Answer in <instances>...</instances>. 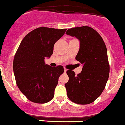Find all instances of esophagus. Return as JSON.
Wrapping results in <instances>:
<instances>
[{
    "label": "esophagus",
    "instance_id": "34e87169",
    "mask_svg": "<svg viewBox=\"0 0 125 125\" xmlns=\"http://www.w3.org/2000/svg\"><path fill=\"white\" fill-rule=\"evenodd\" d=\"M64 72H66V71H67V69H66V68H64Z\"/></svg>",
    "mask_w": 125,
    "mask_h": 125
}]
</instances>
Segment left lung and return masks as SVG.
<instances>
[{"label": "left lung", "mask_w": 125, "mask_h": 125, "mask_svg": "<svg viewBox=\"0 0 125 125\" xmlns=\"http://www.w3.org/2000/svg\"><path fill=\"white\" fill-rule=\"evenodd\" d=\"M66 34L80 40L75 59L83 65L77 75L68 70V82L65 84L68 98L78 104L94 101L105 88L110 72L107 51L99 33L89 26L71 28Z\"/></svg>", "instance_id": "1"}]
</instances>
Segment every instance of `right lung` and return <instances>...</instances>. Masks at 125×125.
Segmentation results:
<instances>
[{"label": "right lung", "instance_id": "add662e5", "mask_svg": "<svg viewBox=\"0 0 125 125\" xmlns=\"http://www.w3.org/2000/svg\"><path fill=\"white\" fill-rule=\"evenodd\" d=\"M66 30L37 28L24 37L16 51L13 66L16 85L33 103L44 104L54 97L58 78L64 68L45 64V58H50L54 43Z\"/></svg>", "mask_w": 125, "mask_h": 125}]
</instances>
